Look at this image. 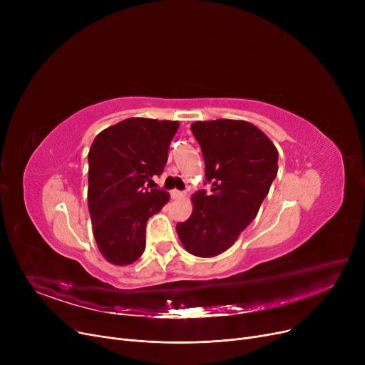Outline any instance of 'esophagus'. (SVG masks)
<instances>
[{"label":"esophagus","instance_id":"esophagus-1","mask_svg":"<svg viewBox=\"0 0 365 365\" xmlns=\"http://www.w3.org/2000/svg\"><path fill=\"white\" fill-rule=\"evenodd\" d=\"M185 197H186V194L182 192V190H171V198L173 200H182Z\"/></svg>","mask_w":365,"mask_h":365}]
</instances>
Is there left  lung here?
Returning <instances> with one entry per match:
<instances>
[{"mask_svg": "<svg viewBox=\"0 0 365 365\" xmlns=\"http://www.w3.org/2000/svg\"><path fill=\"white\" fill-rule=\"evenodd\" d=\"M190 131L212 192L200 189L192 195V215L176 231L186 252L215 257L255 220L277 176L278 150L260 128L241 120L197 121Z\"/></svg>", "mask_w": 365, "mask_h": 365, "instance_id": "1", "label": "left lung"}]
</instances>
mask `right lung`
<instances>
[{
    "label": "right lung",
    "mask_w": 365,
    "mask_h": 365,
    "mask_svg": "<svg viewBox=\"0 0 365 365\" xmlns=\"http://www.w3.org/2000/svg\"><path fill=\"white\" fill-rule=\"evenodd\" d=\"M178 128V121L127 118L91 143L88 212L94 240L112 264H131L145 252L146 222L170 200L165 190L149 187L164 171Z\"/></svg>",
    "instance_id": "1"
}]
</instances>
